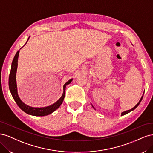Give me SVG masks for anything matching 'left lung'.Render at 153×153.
Instances as JSON below:
<instances>
[{
	"label": "left lung",
	"instance_id": "1",
	"mask_svg": "<svg viewBox=\"0 0 153 153\" xmlns=\"http://www.w3.org/2000/svg\"><path fill=\"white\" fill-rule=\"evenodd\" d=\"M143 96H142V98H140V101H139V102H138L135 106H134V107L133 108H131V110H126V111H124V112H122V114H121V115H125V114H128L129 112H131V111H133V110H135L137 107V106H138V105H139V104H140V103L141 102V101H142V98H143ZM92 107H93L94 108V106H92Z\"/></svg>",
	"mask_w": 153,
	"mask_h": 153
}]
</instances>
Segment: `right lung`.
Segmentation results:
<instances>
[{"mask_svg": "<svg viewBox=\"0 0 153 153\" xmlns=\"http://www.w3.org/2000/svg\"><path fill=\"white\" fill-rule=\"evenodd\" d=\"M19 52L20 50H18L16 52L15 56L14 57L12 64H11V68L10 73V76H9V88H10V92L14 100L15 101V102L16 103L18 106H19L20 108L22 109L24 112H25L27 114L34 115V116H45V115L52 114L55 110H57L62 104L64 98V96H65L66 87L68 84H70L71 82L73 80V79H70L69 80H68L66 84L64 85L63 94L61 97V98H60L57 102H55L54 104L48 106H46V107H42V108L31 107V106L25 105L24 103H23L22 100L20 99L19 96L18 95V92H17L16 73L17 66H18V55H19Z\"/></svg>", "mask_w": 153, "mask_h": 153, "instance_id": "obj_1", "label": "right lung"}]
</instances>
